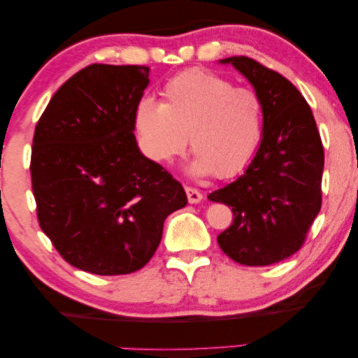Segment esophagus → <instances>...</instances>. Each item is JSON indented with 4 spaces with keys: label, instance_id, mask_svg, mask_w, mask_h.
<instances>
[{
    "label": "esophagus",
    "instance_id": "obj_1",
    "mask_svg": "<svg viewBox=\"0 0 358 358\" xmlns=\"http://www.w3.org/2000/svg\"><path fill=\"white\" fill-rule=\"evenodd\" d=\"M185 193H187V200L192 204H196L203 200V195L200 190H196L195 187H185Z\"/></svg>",
    "mask_w": 358,
    "mask_h": 358
}]
</instances>
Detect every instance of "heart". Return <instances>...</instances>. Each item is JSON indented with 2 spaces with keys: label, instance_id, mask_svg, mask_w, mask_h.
I'll return each mask as SVG.
<instances>
[{
  "label": "heart",
  "instance_id": "b5f03b06",
  "mask_svg": "<svg viewBox=\"0 0 358 358\" xmlns=\"http://www.w3.org/2000/svg\"><path fill=\"white\" fill-rule=\"evenodd\" d=\"M263 119L259 92L201 68L174 76L163 85L162 103L141 98L133 113L141 149L152 162H173L189 138L193 173L220 179L248 165L262 141Z\"/></svg>",
  "mask_w": 358,
  "mask_h": 358
}]
</instances>
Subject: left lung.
<instances>
[{"mask_svg":"<svg viewBox=\"0 0 358 358\" xmlns=\"http://www.w3.org/2000/svg\"><path fill=\"white\" fill-rule=\"evenodd\" d=\"M265 103L263 138L236 180L209 193L233 210L217 236L220 249L245 266H268L294 255L322 206L324 145L313 110L282 74L249 57H230Z\"/></svg>","mask_w":358,"mask_h":358,"instance_id":"8db88e82","label":"left lung"}]
</instances>
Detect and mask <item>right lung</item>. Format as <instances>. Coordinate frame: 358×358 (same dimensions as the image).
<instances>
[{
	"mask_svg": "<svg viewBox=\"0 0 358 358\" xmlns=\"http://www.w3.org/2000/svg\"><path fill=\"white\" fill-rule=\"evenodd\" d=\"M148 84V66L93 63L64 82L36 124L39 227L82 271H138L154 257L163 222L187 204L179 180L138 149L133 113Z\"/></svg>",
	"mask_w": 358,
	"mask_h": 358,
	"instance_id": "add662e5",
	"label": "right lung"
}]
</instances>
